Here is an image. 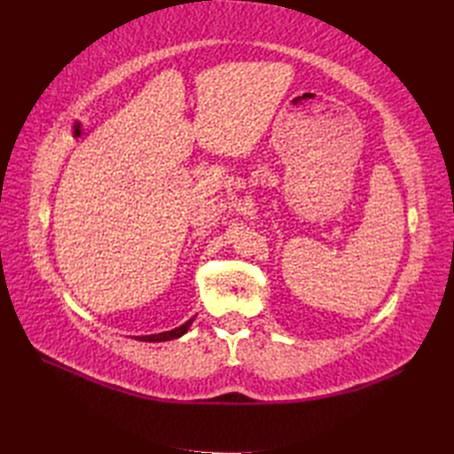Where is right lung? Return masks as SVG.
<instances>
[{"instance_id": "add662e5", "label": "right lung", "mask_w": 454, "mask_h": 454, "mask_svg": "<svg viewBox=\"0 0 454 454\" xmlns=\"http://www.w3.org/2000/svg\"><path fill=\"white\" fill-rule=\"evenodd\" d=\"M191 322H193V318H191L189 322H185L184 325H180V327H176V329H172V332H167V333H159V335H145V337H138V340H149V342H160V340H170V339H177V337H182L185 332H187V327L191 325Z\"/></svg>"}]
</instances>
